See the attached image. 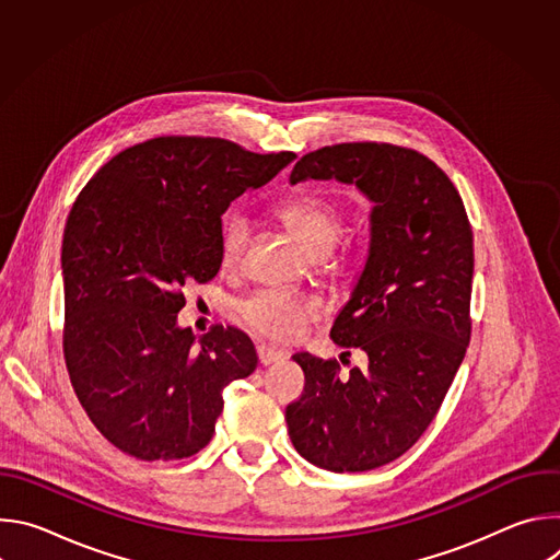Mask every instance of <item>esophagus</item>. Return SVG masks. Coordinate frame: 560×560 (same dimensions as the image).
I'll return each instance as SVG.
<instances>
[{
  "label": "esophagus",
  "mask_w": 560,
  "mask_h": 560,
  "mask_svg": "<svg viewBox=\"0 0 560 560\" xmlns=\"http://www.w3.org/2000/svg\"><path fill=\"white\" fill-rule=\"evenodd\" d=\"M257 354H259V363H261V365L281 363V361L285 359V354H283L281 350H275V348H270V346H266V343L257 346Z\"/></svg>",
  "instance_id": "obj_1"
}]
</instances>
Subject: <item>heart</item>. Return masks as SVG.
Segmentation results:
<instances>
[{
    "label": "heart",
    "instance_id": "1",
    "mask_svg": "<svg viewBox=\"0 0 560 560\" xmlns=\"http://www.w3.org/2000/svg\"><path fill=\"white\" fill-rule=\"evenodd\" d=\"M275 214L314 257L328 255L343 228V206L324 192L290 195L277 206ZM250 232L253 225L244 214L230 212L223 217L219 236L223 268L232 270L244 261ZM236 310L250 328L272 341H290L318 314V305L310 296H296L279 290H257L238 303Z\"/></svg>",
    "mask_w": 560,
    "mask_h": 560
}]
</instances>
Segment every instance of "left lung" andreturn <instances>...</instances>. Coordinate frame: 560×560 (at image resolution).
I'll return each instance as SVG.
<instances>
[{
  "instance_id": "8db88e82",
  "label": "left lung",
  "mask_w": 560,
  "mask_h": 560,
  "mask_svg": "<svg viewBox=\"0 0 560 560\" xmlns=\"http://www.w3.org/2000/svg\"><path fill=\"white\" fill-rule=\"evenodd\" d=\"M337 179L372 203L365 268L330 337L368 368L307 352L301 398L285 408L294 450L330 471H365L406 454L430 428L463 363L474 242L463 199L425 154L354 141L303 154L290 184ZM350 354V352H346Z\"/></svg>"
}]
</instances>
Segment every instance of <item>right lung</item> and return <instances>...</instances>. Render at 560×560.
Listing matches in <instances>:
<instances>
[{
	"instance_id": "1",
	"label": "right lung",
	"mask_w": 560,
	"mask_h": 560,
	"mask_svg": "<svg viewBox=\"0 0 560 560\" xmlns=\"http://www.w3.org/2000/svg\"><path fill=\"white\" fill-rule=\"evenodd\" d=\"M296 154L219 137H154L115 154L63 228V357L79 404L121 452L175 460L203 450L223 387L257 368L248 335L177 326L184 288L221 268V214Z\"/></svg>"
}]
</instances>
